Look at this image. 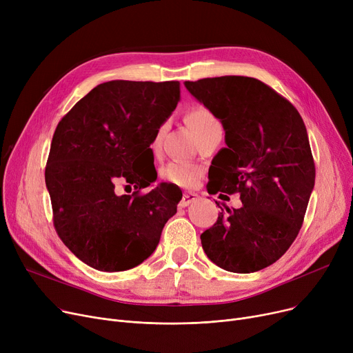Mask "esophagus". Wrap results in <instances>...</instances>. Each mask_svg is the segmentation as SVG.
Returning <instances> with one entry per match:
<instances>
[{"label": "esophagus", "instance_id": "obj_1", "mask_svg": "<svg viewBox=\"0 0 353 353\" xmlns=\"http://www.w3.org/2000/svg\"><path fill=\"white\" fill-rule=\"evenodd\" d=\"M196 200H197V194H194V193H184L179 205H180V208H188L189 205H192V203L196 201Z\"/></svg>", "mask_w": 353, "mask_h": 353}]
</instances>
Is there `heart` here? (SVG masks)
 I'll list each match as a JSON object with an SVG mask.
<instances>
[{"label":"heart","instance_id":"b5f03b06","mask_svg":"<svg viewBox=\"0 0 353 353\" xmlns=\"http://www.w3.org/2000/svg\"><path fill=\"white\" fill-rule=\"evenodd\" d=\"M188 120L192 124L197 136L209 133L212 130L221 127L220 121L216 119V116L212 113V111L200 105L190 110V113L188 114ZM164 132H165V124L159 127L153 140V148H156L160 144V140ZM201 174H203V170L199 165L192 163H184V161H172L169 164H165L161 169V179L170 184H176L179 188L196 186Z\"/></svg>","mask_w":353,"mask_h":353}]
</instances>
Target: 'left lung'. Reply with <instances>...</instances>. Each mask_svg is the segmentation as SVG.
<instances>
[{
  "mask_svg": "<svg viewBox=\"0 0 353 353\" xmlns=\"http://www.w3.org/2000/svg\"><path fill=\"white\" fill-rule=\"evenodd\" d=\"M184 85L226 133L228 147L210 165L213 194L239 193L243 203L226 213L221 209L200 236L203 250L228 272L262 270L294 242L314 186L305 123L290 101L261 80L223 76Z\"/></svg>",
  "mask_w": 353,
  "mask_h": 353,
  "instance_id": "left-lung-1",
  "label": "left lung"
}]
</instances>
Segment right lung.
Masks as SVG:
<instances>
[{"label": "right lung", "instance_id": "add662e5", "mask_svg": "<svg viewBox=\"0 0 353 353\" xmlns=\"http://www.w3.org/2000/svg\"><path fill=\"white\" fill-rule=\"evenodd\" d=\"M180 100L179 81L99 84L55 128L46 167L54 228L81 262L101 272L136 268L150 256L181 194L157 179L150 144ZM123 179L137 192L119 196Z\"/></svg>", "mask_w": 353, "mask_h": 353}]
</instances>
